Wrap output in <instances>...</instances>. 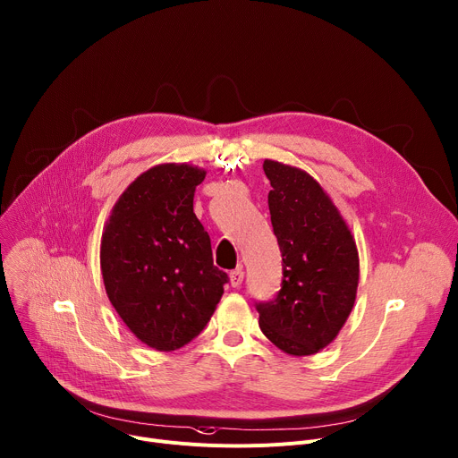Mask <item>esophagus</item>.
Instances as JSON below:
<instances>
[{"mask_svg":"<svg viewBox=\"0 0 458 458\" xmlns=\"http://www.w3.org/2000/svg\"><path fill=\"white\" fill-rule=\"evenodd\" d=\"M242 277H244V272H242L241 267L235 268V270H232V272H230V284H232V286H239V284L242 283Z\"/></svg>","mask_w":458,"mask_h":458,"instance_id":"34e87169","label":"esophagus"}]
</instances>
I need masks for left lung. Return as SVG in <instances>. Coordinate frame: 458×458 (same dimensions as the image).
I'll use <instances>...</instances> for the list:
<instances>
[{"mask_svg": "<svg viewBox=\"0 0 458 458\" xmlns=\"http://www.w3.org/2000/svg\"><path fill=\"white\" fill-rule=\"evenodd\" d=\"M268 210L283 258L274 301L259 303L263 335L290 356H310L336 340L360 281L354 235L321 184L305 170L267 158Z\"/></svg>", "mask_w": 458, "mask_h": 458, "instance_id": "1", "label": "left lung"}]
</instances>
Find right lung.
<instances>
[{"label":"right lung","mask_w":458,"mask_h":458,"mask_svg":"<svg viewBox=\"0 0 458 458\" xmlns=\"http://www.w3.org/2000/svg\"><path fill=\"white\" fill-rule=\"evenodd\" d=\"M204 177L191 164L153 165L123 190L102 232L106 294L133 335L160 352L200 335L228 281L193 214Z\"/></svg>","instance_id":"1"}]
</instances>
